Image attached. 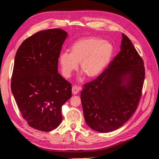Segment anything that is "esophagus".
Returning a JSON list of instances; mask_svg holds the SVG:
<instances>
[{"label":"esophagus","instance_id":"34e87169","mask_svg":"<svg viewBox=\"0 0 159 159\" xmlns=\"http://www.w3.org/2000/svg\"><path fill=\"white\" fill-rule=\"evenodd\" d=\"M80 89H81L80 87H78V86H76V85H74V86L72 87V91L73 95L78 94Z\"/></svg>","mask_w":159,"mask_h":159}]
</instances>
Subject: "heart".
<instances>
[{
	"mask_svg": "<svg viewBox=\"0 0 159 159\" xmlns=\"http://www.w3.org/2000/svg\"><path fill=\"white\" fill-rule=\"evenodd\" d=\"M70 53H61L59 63L64 76L70 77L78 68L89 79L99 76L110 62L113 53L112 45L95 37L80 39L73 43Z\"/></svg>",
	"mask_w": 159,
	"mask_h": 159,
	"instance_id": "1",
	"label": "heart"
}]
</instances>
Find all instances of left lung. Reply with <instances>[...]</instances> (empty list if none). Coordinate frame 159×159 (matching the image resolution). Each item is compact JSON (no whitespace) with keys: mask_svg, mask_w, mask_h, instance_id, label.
<instances>
[{"mask_svg":"<svg viewBox=\"0 0 159 159\" xmlns=\"http://www.w3.org/2000/svg\"><path fill=\"white\" fill-rule=\"evenodd\" d=\"M144 77L143 60L131 40L122 34L119 54L99 76L83 85L80 93L89 127L106 133L123 125L138 108Z\"/></svg>","mask_w":159,"mask_h":159,"instance_id":"8db88e82","label":"left lung"}]
</instances>
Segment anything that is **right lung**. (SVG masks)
I'll use <instances>...</instances> for the list:
<instances>
[{
    "mask_svg": "<svg viewBox=\"0 0 159 159\" xmlns=\"http://www.w3.org/2000/svg\"><path fill=\"white\" fill-rule=\"evenodd\" d=\"M67 33L56 28L37 32L17 51L11 91L30 127L42 132L56 129L62 120V107L72 96V86L58 71Z\"/></svg>",
    "mask_w": 159,
    "mask_h": 159,
    "instance_id": "add662e5",
    "label": "right lung"
}]
</instances>
